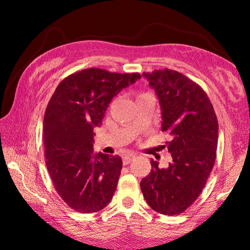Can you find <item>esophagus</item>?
<instances>
[{
	"mask_svg": "<svg viewBox=\"0 0 250 250\" xmlns=\"http://www.w3.org/2000/svg\"><path fill=\"white\" fill-rule=\"evenodd\" d=\"M134 159H135V155H128V156L124 157V166H128V164L131 161H133Z\"/></svg>",
	"mask_w": 250,
	"mask_h": 250,
	"instance_id": "34e87169",
	"label": "esophagus"
}]
</instances>
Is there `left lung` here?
I'll return each instance as SVG.
<instances>
[{
  "label": "left lung",
  "mask_w": 250,
  "mask_h": 250,
  "mask_svg": "<svg viewBox=\"0 0 250 250\" xmlns=\"http://www.w3.org/2000/svg\"><path fill=\"white\" fill-rule=\"evenodd\" d=\"M143 77L159 99L161 130L172 136L167 142L172 161L160 168L151 160L141 190L157 213L178 215L198 199L214 167L218 120L204 90L184 74L164 68L143 73Z\"/></svg>",
  "instance_id": "left-lung-1"
}]
</instances>
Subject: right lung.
I'll use <instances>...</instances> for the list:
<instances>
[{
    "instance_id": "obj_1",
    "label": "right lung",
    "mask_w": 250,
    "mask_h": 250,
    "mask_svg": "<svg viewBox=\"0 0 250 250\" xmlns=\"http://www.w3.org/2000/svg\"><path fill=\"white\" fill-rule=\"evenodd\" d=\"M140 78L139 73L86 68L63 79L47 105L46 167L58 194L78 213H97L113 199L122 160L93 152V129L113 98Z\"/></svg>"
}]
</instances>
